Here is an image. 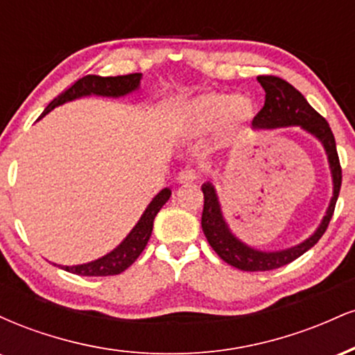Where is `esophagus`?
Wrapping results in <instances>:
<instances>
[{"label":"esophagus","mask_w":355,"mask_h":355,"mask_svg":"<svg viewBox=\"0 0 355 355\" xmlns=\"http://www.w3.org/2000/svg\"><path fill=\"white\" fill-rule=\"evenodd\" d=\"M197 177H198V175H197V172H195V170L185 168V170H182L180 173H178L177 180L180 183H191V182L197 180Z\"/></svg>","instance_id":"1"}]
</instances>
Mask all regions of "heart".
<instances>
[{
  "instance_id": "1",
  "label": "heart",
  "mask_w": 355,
  "mask_h": 355,
  "mask_svg": "<svg viewBox=\"0 0 355 355\" xmlns=\"http://www.w3.org/2000/svg\"><path fill=\"white\" fill-rule=\"evenodd\" d=\"M255 105L245 95L209 92L185 100L173 112L170 128L182 138H198L214 128L218 138L230 137L254 118Z\"/></svg>"
}]
</instances>
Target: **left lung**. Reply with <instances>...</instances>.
Listing matches in <instances>:
<instances>
[{
  "label": "left lung",
  "mask_w": 355,
  "mask_h": 355,
  "mask_svg": "<svg viewBox=\"0 0 355 355\" xmlns=\"http://www.w3.org/2000/svg\"><path fill=\"white\" fill-rule=\"evenodd\" d=\"M257 80L266 89V103L252 121V128L275 130L285 128V126H299L315 140H319L320 145L324 146L325 155H327L329 168H331L332 197L327 210H325V215L322 217L319 227L313 230L312 235H309L297 245L267 252L247 245L232 232L225 217H223L222 205H220L214 182L203 183L202 191L203 198H205L202 211L203 234L209 240L210 247L217 252V255L223 262L245 272H263L284 267L315 245L324 235V232L327 230L342 183V170L336 148V138H334L331 126L325 121V118H322L309 105V101L304 98L299 89H295L285 80L277 78V76H257Z\"/></svg>",
  "instance_id": "1"
}]
</instances>
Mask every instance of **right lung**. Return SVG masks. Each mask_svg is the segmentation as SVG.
Here are the masks:
<instances>
[{
	"label": "right lung",
	"instance_id": "obj_1",
	"mask_svg": "<svg viewBox=\"0 0 355 355\" xmlns=\"http://www.w3.org/2000/svg\"><path fill=\"white\" fill-rule=\"evenodd\" d=\"M141 73H132V75L123 76H96L88 75L83 76L76 81L73 87L67 92L61 93L55 100L44 108L43 115L50 113L53 108L60 107V105L68 103V101L85 98V96H107V98H121V96L130 95V93L140 89ZM172 190L164 189L158 191L152 198V202L146 205V209L138 222L135 223L130 234L121 240L118 245L108 252L107 255L100 257V259L92 260V262L80 263V266H58L63 270L71 272V274L83 275V277H107L116 275L126 270L133 262L138 259V255L144 252V248L148 243L150 235L153 230V220L157 214L160 211L162 207L168 202ZM56 266V263H55Z\"/></svg>",
	"mask_w": 355,
	"mask_h": 355
}]
</instances>
